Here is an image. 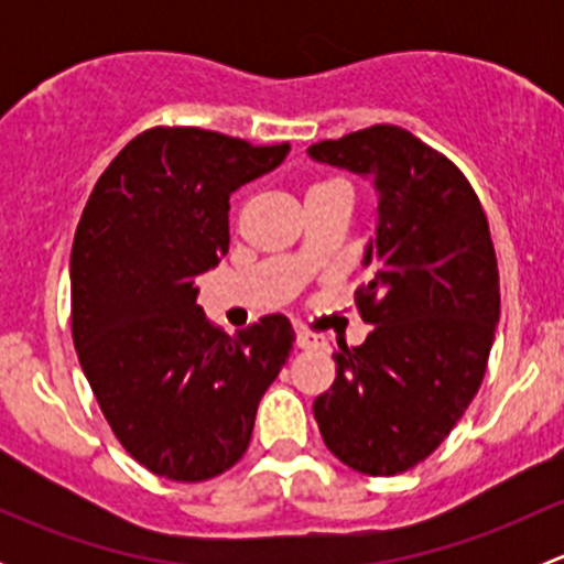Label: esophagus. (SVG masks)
<instances>
[{"label": "esophagus", "mask_w": 564, "mask_h": 564, "mask_svg": "<svg viewBox=\"0 0 564 564\" xmlns=\"http://www.w3.org/2000/svg\"><path fill=\"white\" fill-rule=\"evenodd\" d=\"M297 346L300 349H324V338H318L311 329H297Z\"/></svg>", "instance_id": "obj_1"}]
</instances>
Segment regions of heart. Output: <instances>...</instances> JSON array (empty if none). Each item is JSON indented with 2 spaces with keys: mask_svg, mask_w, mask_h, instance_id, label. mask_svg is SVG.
<instances>
[{
  "mask_svg": "<svg viewBox=\"0 0 564 564\" xmlns=\"http://www.w3.org/2000/svg\"><path fill=\"white\" fill-rule=\"evenodd\" d=\"M329 182H340V180H329ZM329 182H318V185H329ZM318 185H314V187H318Z\"/></svg>",
  "mask_w": 564,
  "mask_h": 564,
  "instance_id": "heart-1",
  "label": "heart"
}]
</instances>
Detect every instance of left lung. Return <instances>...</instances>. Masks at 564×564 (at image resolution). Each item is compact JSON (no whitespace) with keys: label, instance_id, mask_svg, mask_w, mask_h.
I'll return each mask as SVG.
<instances>
[{"label":"left lung","instance_id":"8db88e82","mask_svg":"<svg viewBox=\"0 0 564 564\" xmlns=\"http://www.w3.org/2000/svg\"><path fill=\"white\" fill-rule=\"evenodd\" d=\"M308 155L377 191L357 292L377 327L360 346L338 344V377L314 417L335 458L390 477L431 456L480 390L499 322L491 231L466 176L395 124L318 141Z\"/></svg>","mask_w":564,"mask_h":564}]
</instances>
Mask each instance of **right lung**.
Wrapping results in <instances>:
<instances>
[{
	"label": "right lung",
	"instance_id": "right-lung-1",
	"mask_svg": "<svg viewBox=\"0 0 564 564\" xmlns=\"http://www.w3.org/2000/svg\"><path fill=\"white\" fill-rule=\"evenodd\" d=\"M292 147L202 128L135 135L95 182L70 253L73 344L113 436L180 482L231 469L292 355L272 314L235 338L207 322L196 275L229 253V196Z\"/></svg>",
	"mask_w": 564,
	"mask_h": 564
}]
</instances>
